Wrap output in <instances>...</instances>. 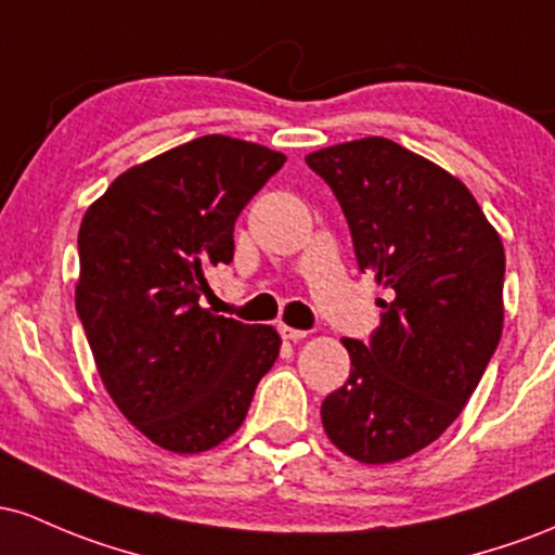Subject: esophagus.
Here are the masks:
<instances>
[{"label":"esophagus","mask_w":555,"mask_h":555,"mask_svg":"<svg viewBox=\"0 0 555 555\" xmlns=\"http://www.w3.org/2000/svg\"><path fill=\"white\" fill-rule=\"evenodd\" d=\"M278 330H280V335H283L285 340H304L307 338V330H298V327H291V325H285V322H280L278 325Z\"/></svg>","instance_id":"1"}]
</instances>
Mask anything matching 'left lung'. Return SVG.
Segmentation results:
<instances>
[{
	"instance_id": "obj_1",
	"label": "left lung",
	"mask_w": 555,
	"mask_h": 555,
	"mask_svg": "<svg viewBox=\"0 0 555 555\" xmlns=\"http://www.w3.org/2000/svg\"><path fill=\"white\" fill-rule=\"evenodd\" d=\"M307 165L344 209L359 270L390 294L370 344L344 338L351 375L322 425L361 464L401 462L453 425L495 353L501 235L462 180L390 139L335 143Z\"/></svg>"
}]
</instances>
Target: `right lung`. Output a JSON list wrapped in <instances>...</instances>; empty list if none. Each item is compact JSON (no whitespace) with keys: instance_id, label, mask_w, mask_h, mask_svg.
<instances>
[{"instance_id":"1","label":"right lung","mask_w":555,"mask_h":555,"mask_svg":"<svg viewBox=\"0 0 555 555\" xmlns=\"http://www.w3.org/2000/svg\"><path fill=\"white\" fill-rule=\"evenodd\" d=\"M259 143L202 135L112 180L78 230L76 309L122 416L172 453L228 440L280 353L270 325L204 309L241 209L283 167Z\"/></svg>"}]
</instances>
